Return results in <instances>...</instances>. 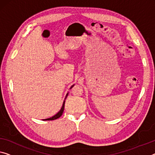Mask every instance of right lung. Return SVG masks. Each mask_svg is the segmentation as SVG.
<instances>
[{
    "instance_id": "add662e5",
    "label": "right lung",
    "mask_w": 155,
    "mask_h": 155,
    "mask_svg": "<svg viewBox=\"0 0 155 155\" xmlns=\"http://www.w3.org/2000/svg\"><path fill=\"white\" fill-rule=\"evenodd\" d=\"M73 86H74V84H73V86H71V87L70 88V89L73 87ZM68 94V93L67 94H66V97H65V100H66V97H67ZM64 104H65V101H64L62 107H61V108L60 110L59 111V112H58V113L55 114V115L53 116H52V117H51V118H46V119H44V120H55V119H58V118H59V117H60V116L62 115V114H63V111H64Z\"/></svg>"
}]
</instances>
